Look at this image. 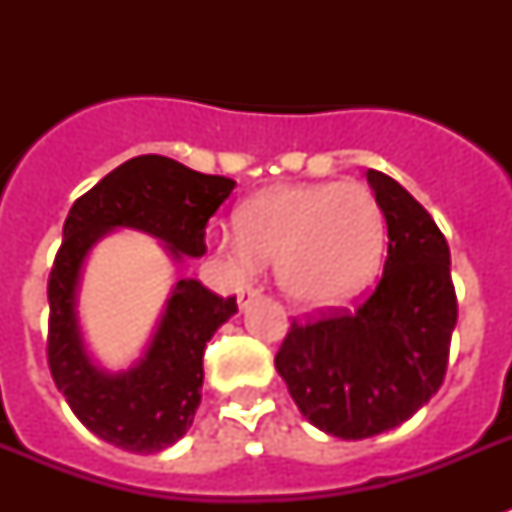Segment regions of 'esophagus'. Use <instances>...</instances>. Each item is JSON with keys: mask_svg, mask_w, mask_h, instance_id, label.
I'll return each instance as SVG.
<instances>
[{"mask_svg": "<svg viewBox=\"0 0 512 512\" xmlns=\"http://www.w3.org/2000/svg\"><path fill=\"white\" fill-rule=\"evenodd\" d=\"M260 292H263V289L252 287V284H249V287H244V289H239V308H241V311H247L249 305L255 303L257 297H260Z\"/></svg>", "mask_w": 512, "mask_h": 512, "instance_id": "esophagus-1", "label": "esophagus"}]
</instances>
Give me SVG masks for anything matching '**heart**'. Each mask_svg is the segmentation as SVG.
Masks as SVG:
<instances>
[{"label":"heart","instance_id":"heart-1","mask_svg":"<svg viewBox=\"0 0 512 512\" xmlns=\"http://www.w3.org/2000/svg\"><path fill=\"white\" fill-rule=\"evenodd\" d=\"M236 223L239 233L215 239L231 271L276 263L279 287L308 308H332L364 292L385 252V215L358 183L276 185L252 196Z\"/></svg>","mask_w":512,"mask_h":512}]
</instances>
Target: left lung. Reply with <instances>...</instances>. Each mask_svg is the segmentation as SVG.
<instances>
[{
	"instance_id": "1",
	"label": "left lung",
	"mask_w": 512,
	"mask_h": 512,
	"mask_svg": "<svg viewBox=\"0 0 512 512\" xmlns=\"http://www.w3.org/2000/svg\"><path fill=\"white\" fill-rule=\"evenodd\" d=\"M366 180L388 225L380 284L358 311L295 321L276 353L305 420L345 441L398 428L436 396L457 324L444 233L393 177L366 170Z\"/></svg>"
}]
</instances>
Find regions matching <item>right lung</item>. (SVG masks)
I'll return each mask as SVG.
<instances>
[{"label":"right lung","mask_w":512,"mask_h":512,"mask_svg":"<svg viewBox=\"0 0 512 512\" xmlns=\"http://www.w3.org/2000/svg\"><path fill=\"white\" fill-rule=\"evenodd\" d=\"M233 188L231 177L201 175L148 154L119 164L68 212L47 287V361L84 428L124 452H162L188 433L201 401L204 348L236 313V297H217L201 281L180 279L138 361L111 372L90 356L79 327L84 263L119 228L159 239L172 263L201 257L207 220Z\"/></svg>","instance_id":"add662e5"}]
</instances>
